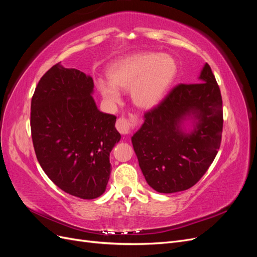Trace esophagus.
<instances>
[{
	"label": "esophagus",
	"instance_id": "1",
	"mask_svg": "<svg viewBox=\"0 0 257 257\" xmlns=\"http://www.w3.org/2000/svg\"><path fill=\"white\" fill-rule=\"evenodd\" d=\"M141 122L137 115H132L131 118H125V116H120V118L116 120L115 127L118 130L121 134L126 135L131 133L138 124Z\"/></svg>",
	"mask_w": 257,
	"mask_h": 257
}]
</instances>
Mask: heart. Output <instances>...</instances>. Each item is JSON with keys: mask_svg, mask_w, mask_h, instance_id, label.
<instances>
[{"mask_svg": "<svg viewBox=\"0 0 257 257\" xmlns=\"http://www.w3.org/2000/svg\"><path fill=\"white\" fill-rule=\"evenodd\" d=\"M177 72L176 63L167 54L137 53L115 61L107 71L109 82L98 80L103 97L111 104L120 100V90H130L133 102L142 108L158 105L164 97Z\"/></svg>", "mask_w": 257, "mask_h": 257, "instance_id": "obj_1", "label": "heart"}]
</instances>
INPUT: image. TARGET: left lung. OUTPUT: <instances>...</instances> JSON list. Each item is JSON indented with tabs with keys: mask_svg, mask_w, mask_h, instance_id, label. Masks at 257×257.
Segmentation results:
<instances>
[{
	"mask_svg": "<svg viewBox=\"0 0 257 257\" xmlns=\"http://www.w3.org/2000/svg\"><path fill=\"white\" fill-rule=\"evenodd\" d=\"M198 81L174 87L159 105L145 112L143 126L132 137L146 181L159 193L192 188L220 149L223 102L208 63ZM191 114L198 123L192 134L185 135L180 124Z\"/></svg>",
	"mask_w": 257,
	"mask_h": 257,
	"instance_id": "left-lung-1",
	"label": "left lung"
}]
</instances>
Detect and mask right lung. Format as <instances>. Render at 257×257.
I'll list each match as a JSON object with an SVG mask.
<instances>
[{
    "label": "right lung",
    "instance_id": "obj_1",
    "mask_svg": "<svg viewBox=\"0 0 257 257\" xmlns=\"http://www.w3.org/2000/svg\"><path fill=\"white\" fill-rule=\"evenodd\" d=\"M93 79L54 64L31 100V134L38 163L61 190L83 199L102 195L109 180V154L121 135L113 114L99 111Z\"/></svg>",
    "mask_w": 257,
    "mask_h": 257
}]
</instances>
